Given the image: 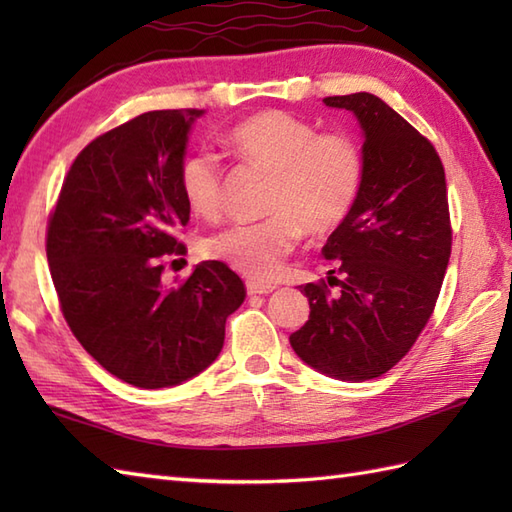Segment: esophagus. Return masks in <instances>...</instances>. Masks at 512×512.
<instances>
[{
	"mask_svg": "<svg viewBox=\"0 0 512 512\" xmlns=\"http://www.w3.org/2000/svg\"><path fill=\"white\" fill-rule=\"evenodd\" d=\"M246 290L248 295H270V292L275 290V286L259 284V281H246Z\"/></svg>",
	"mask_w": 512,
	"mask_h": 512,
	"instance_id": "34e87169",
	"label": "esophagus"
}]
</instances>
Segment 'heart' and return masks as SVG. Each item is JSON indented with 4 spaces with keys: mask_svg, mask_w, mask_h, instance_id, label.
<instances>
[{
    "mask_svg": "<svg viewBox=\"0 0 512 512\" xmlns=\"http://www.w3.org/2000/svg\"><path fill=\"white\" fill-rule=\"evenodd\" d=\"M244 165L273 176L268 220L235 224L204 242V253L250 279H275L301 233L321 237L352 213L363 184V154L347 134H319L288 112L246 118L226 136ZM222 165L211 151H191L180 165V189L191 211L213 220L222 211Z\"/></svg>",
    "mask_w": 512,
    "mask_h": 512,
    "instance_id": "1",
    "label": "heart"
}]
</instances>
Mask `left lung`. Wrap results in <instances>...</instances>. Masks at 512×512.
Masks as SVG:
<instances>
[{
  "instance_id": "obj_1",
  "label": "left lung",
  "mask_w": 512,
  "mask_h": 512,
  "mask_svg": "<svg viewBox=\"0 0 512 512\" xmlns=\"http://www.w3.org/2000/svg\"><path fill=\"white\" fill-rule=\"evenodd\" d=\"M363 134V184L323 257L341 277L306 284L310 319L290 345L317 372L363 383L405 356L427 325L451 257L440 156L405 118L369 92L328 96ZM334 275V270H330Z\"/></svg>"
}]
</instances>
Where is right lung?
<instances>
[{"mask_svg": "<svg viewBox=\"0 0 512 512\" xmlns=\"http://www.w3.org/2000/svg\"><path fill=\"white\" fill-rule=\"evenodd\" d=\"M204 110L136 116L85 147L48 224V264L63 317L94 361L140 389L176 387L204 372L246 288L222 262L162 281V255L191 206L180 189L193 123Z\"/></svg>", "mask_w": 512, "mask_h": 512, "instance_id": "add662e5", "label": "right lung"}]
</instances>
